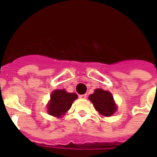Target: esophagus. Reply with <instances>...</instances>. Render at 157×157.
<instances>
[{
  "label": "esophagus",
  "instance_id": "1",
  "mask_svg": "<svg viewBox=\"0 0 157 157\" xmlns=\"http://www.w3.org/2000/svg\"><path fill=\"white\" fill-rule=\"evenodd\" d=\"M79 97L81 98H82V99H86V98H87V94H81V95H79Z\"/></svg>",
  "mask_w": 157,
  "mask_h": 157
}]
</instances>
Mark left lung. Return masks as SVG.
Wrapping results in <instances>:
<instances>
[{"instance_id":"left-lung-1","label":"left lung","mask_w":157,"mask_h":157,"mask_svg":"<svg viewBox=\"0 0 157 157\" xmlns=\"http://www.w3.org/2000/svg\"><path fill=\"white\" fill-rule=\"evenodd\" d=\"M89 99L93 103L95 109L104 117H111L117 111L113 97L108 91L97 89L93 94L90 95Z\"/></svg>"}]
</instances>
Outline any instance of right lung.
<instances>
[{
	"label": "right lung",
	"instance_id": "1",
	"mask_svg": "<svg viewBox=\"0 0 157 157\" xmlns=\"http://www.w3.org/2000/svg\"><path fill=\"white\" fill-rule=\"evenodd\" d=\"M77 98L74 93H67L63 90H56L50 96V101L48 105V113L54 117H60L67 112L73 101Z\"/></svg>",
	"mask_w": 157,
	"mask_h": 157
}]
</instances>
